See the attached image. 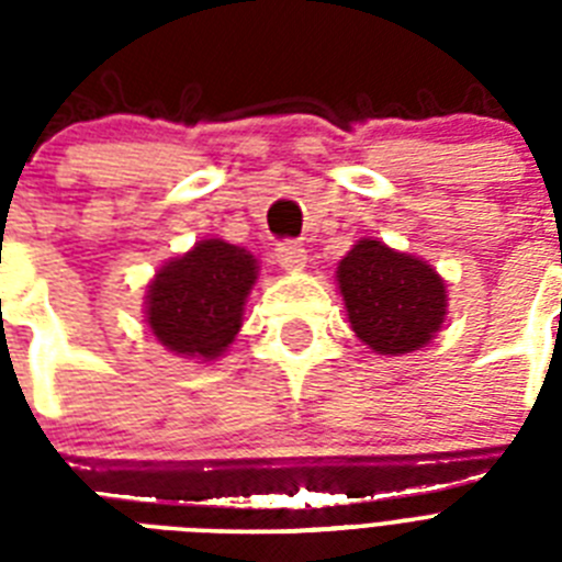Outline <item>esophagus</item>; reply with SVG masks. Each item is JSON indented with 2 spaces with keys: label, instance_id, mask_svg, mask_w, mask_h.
I'll use <instances>...</instances> for the list:
<instances>
[{
  "label": "esophagus",
  "instance_id": "34e87169",
  "mask_svg": "<svg viewBox=\"0 0 562 562\" xmlns=\"http://www.w3.org/2000/svg\"><path fill=\"white\" fill-rule=\"evenodd\" d=\"M273 259H277V265L285 268V271H303V268H306V247L297 245V241H282V245H277V250H273Z\"/></svg>",
  "mask_w": 562,
  "mask_h": 562
}]
</instances>
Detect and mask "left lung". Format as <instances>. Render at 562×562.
Instances as JSON below:
<instances>
[{
    "label": "left lung",
    "instance_id": "1",
    "mask_svg": "<svg viewBox=\"0 0 562 562\" xmlns=\"http://www.w3.org/2000/svg\"><path fill=\"white\" fill-rule=\"evenodd\" d=\"M338 289L361 344L379 356L426 347L446 321V282L419 256L361 238L338 262Z\"/></svg>",
    "mask_w": 562,
    "mask_h": 562
}]
</instances>
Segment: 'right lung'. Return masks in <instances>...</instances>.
I'll list each match as a JSON object with an SVG mask.
<instances>
[{
	"label": "right lung",
	"mask_w": 562,
	"mask_h": 562,
	"mask_svg": "<svg viewBox=\"0 0 562 562\" xmlns=\"http://www.w3.org/2000/svg\"><path fill=\"white\" fill-rule=\"evenodd\" d=\"M256 268L245 247L221 238H203L169 259L145 294V321L157 341L183 359H218L241 329Z\"/></svg>",
	"instance_id": "1"
}]
</instances>
